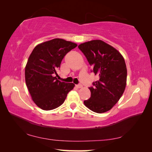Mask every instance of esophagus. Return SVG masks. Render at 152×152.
Listing matches in <instances>:
<instances>
[{"label":"esophagus","mask_w":152,"mask_h":152,"mask_svg":"<svg viewBox=\"0 0 152 152\" xmlns=\"http://www.w3.org/2000/svg\"><path fill=\"white\" fill-rule=\"evenodd\" d=\"M76 88H82L83 86H82V84H78V85H76Z\"/></svg>","instance_id":"esophagus-1"}]
</instances>
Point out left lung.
I'll return each instance as SVG.
<instances>
[{
  "instance_id": "1",
  "label": "left lung",
  "mask_w": 152,
  "mask_h": 152,
  "mask_svg": "<svg viewBox=\"0 0 152 152\" xmlns=\"http://www.w3.org/2000/svg\"><path fill=\"white\" fill-rule=\"evenodd\" d=\"M78 48L93 66L91 72L99 78L89 88L91 97L83 103L96 113L107 112L118 102L125 91L127 67L124 58L114 47L101 40L81 44Z\"/></svg>"
}]
</instances>
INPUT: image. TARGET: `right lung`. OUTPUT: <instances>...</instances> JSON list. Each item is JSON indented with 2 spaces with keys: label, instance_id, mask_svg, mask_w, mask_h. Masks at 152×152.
<instances>
[{
  "label": "right lung",
  "instance_id": "add662e5",
  "mask_svg": "<svg viewBox=\"0 0 152 152\" xmlns=\"http://www.w3.org/2000/svg\"><path fill=\"white\" fill-rule=\"evenodd\" d=\"M76 46L72 42L54 38L37 45L28 57L25 82L33 101L44 110L59 107L75 86L61 82L55 76L65 55Z\"/></svg>",
  "mask_w": 152,
  "mask_h": 152
}]
</instances>
